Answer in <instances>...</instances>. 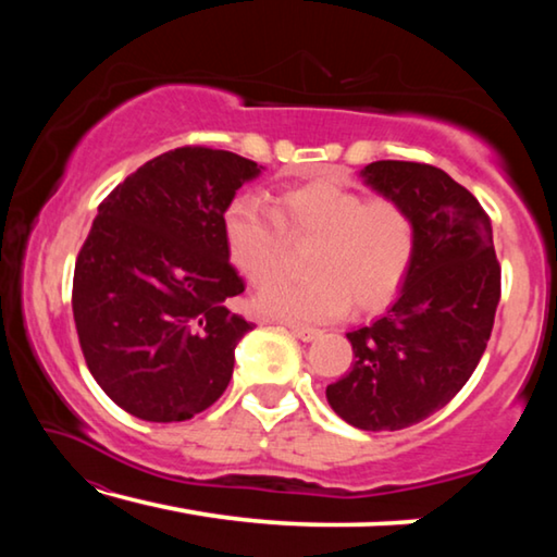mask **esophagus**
I'll list each match as a JSON object with an SVG mask.
<instances>
[{"label":"esophagus","instance_id":"34e87169","mask_svg":"<svg viewBox=\"0 0 557 557\" xmlns=\"http://www.w3.org/2000/svg\"><path fill=\"white\" fill-rule=\"evenodd\" d=\"M289 332L297 338H301V342H314V338L322 336L319 329H309V326H299V324H289Z\"/></svg>","mask_w":557,"mask_h":557}]
</instances>
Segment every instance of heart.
I'll return each mask as SVG.
<instances>
[{
  "label": "heart",
  "instance_id": "1",
  "mask_svg": "<svg viewBox=\"0 0 557 557\" xmlns=\"http://www.w3.org/2000/svg\"><path fill=\"white\" fill-rule=\"evenodd\" d=\"M318 240L309 281H272L260 289L258 307L289 322H329L348 305L363 312L398 295L408 280L418 228L408 206L366 194L332 178L285 188L277 213L250 196L223 211V240L233 265L256 285L284 267L289 242Z\"/></svg>",
  "mask_w": 557,
  "mask_h": 557
}]
</instances>
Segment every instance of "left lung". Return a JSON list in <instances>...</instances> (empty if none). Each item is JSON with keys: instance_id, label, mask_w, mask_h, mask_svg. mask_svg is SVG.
Instances as JSON below:
<instances>
[{"instance_id": "1", "label": "left lung", "mask_w": 557, "mask_h": 557, "mask_svg": "<svg viewBox=\"0 0 557 557\" xmlns=\"http://www.w3.org/2000/svg\"><path fill=\"white\" fill-rule=\"evenodd\" d=\"M361 176L408 206L418 250L385 317L346 334L351 371L326 385V400L358 430H403L445 408L482 361L502 297V268L492 219L442 169L383 159Z\"/></svg>"}]
</instances>
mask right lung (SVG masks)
<instances>
[{"instance_id": "obj_1", "label": "right lung", "mask_w": 557, "mask_h": 557, "mask_svg": "<svg viewBox=\"0 0 557 557\" xmlns=\"http://www.w3.org/2000/svg\"><path fill=\"white\" fill-rule=\"evenodd\" d=\"M260 169L225 149L178 147L129 174L98 206L73 272L86 363L122 410L182 422L228 388L250 332L231 309L245 289L223 211Z\"/></svg>"}]
</instances>
